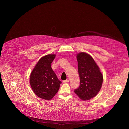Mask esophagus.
I'll list each match as a JSON object with an SVG mask.
<instances>
[{
  "label": "esophagus",
  "instance_id": "34e87169",
  "mask_svg": "<svg viewBox=\"0 0 129 129\" xmlns=\"http://www.w3.org/2000/svg\"><path fill=\"white\" fill-rule=\"evenodd\" d=\"M69 82V80H64V81H63V83H68Z\"/></svg>",
  "mask_w": 129,
  "mask_h": 129
}]
</instances>
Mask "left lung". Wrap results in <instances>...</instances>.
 I'll use <instances>...</instances> for the list:
<instances>
[{"instance_id":"obj_1","label":"left lung","mask_w":129,"mask_h":129,"mask_svg":"<svg viewBox=\"0 0 129 129\" xmlns=\"http://www.w3.org/2000/svg\"><path fill=\"white\" fill-rule=\"evenodd\" d=\"M77 57L80 85L74 91L81 100H89L99 92L102 85L103 77L90 55L85 52H80Z\"/></svg>"}]
</instances>
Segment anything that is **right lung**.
I'll return each mask as SVG.
<instances>
[{"mask_svg": "<svg viewBox=\"0 0 129 129\" xmlns=\"http://www.w3.org/2000/svg\"><path fill=\"white\" fill-rule=\"evenodd\" d=\"M55 57V54H48L42 57L30 77V84L34 92L45 100H49L55 95L61 84L51 67Z\"/></svg>", "mask_w": 129, "mask_h": 129, "instance_id": "1", "label": "right lung"}]
</instances>
